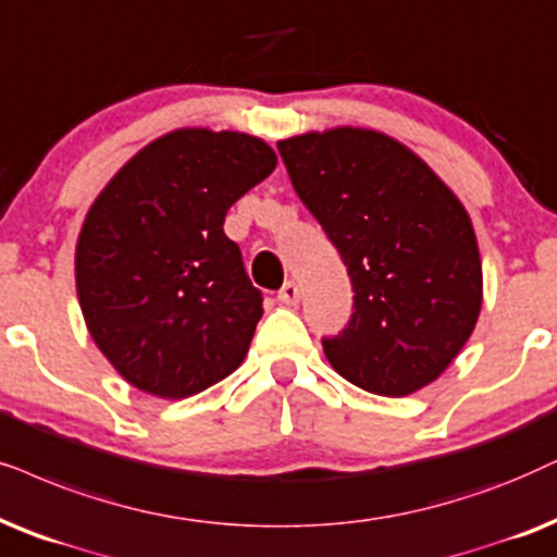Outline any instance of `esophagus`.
I'll return each mask as SVG.
<instances>
[{
  "mask_svg": "<svg viewBox=\"0 0 557 557\" xmlns=\"http://www.w3.org/2000/svg\"><path fill=\"white\" fill-rule=\"evenodd\" d=\"M299 296H301L299 286H296L294 281H288V284H284V288L278 292V301H281V305H286V307H296V305H299Z\"/></svg>",
  "mask_w": 557,
  "mask_h": 557,
  "instance_id": "esophagus-1",
  "label": "esophagus"
}]
</instances>
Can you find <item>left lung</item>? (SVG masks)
Wrapping results in <instances>:
<instances>
[{"instance_id":"obj_1","label":"left lung","mask_w":557,"mask_h":557,"mask_svg":"<svg viewBox=\"0 0 557 557\" xmlns=\"http://www.w3.org/2000/svg\"><path fill=\"white\" fill-rule=\"evenodd\" d=\"M299 199L352 281L348 327L322 341L343 379L371 394L424 388L463 350L483 301L473 222L414 150L379 129L278 140Z\"/></svg>"}]
</instances>
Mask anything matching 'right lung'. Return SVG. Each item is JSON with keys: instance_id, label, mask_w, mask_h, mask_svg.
I'll return each instance as SVG.
<instances>
[{"instance_id": "add662e5", "label": "right lung", "mask_w": 557, "mask_h": 557, "mask_svg": "<svg viewBox=\"0 0 557 557\" xmlns=\"http://www.w3.org/2000/svg\"><path fill=\"white\" fill-rule=\"evenodd\" d=\"M261 137L178 127L148 143L84 216L76 294L91 341L140 392L186 399L243 363L263 296L227 209L276 169Z\"/></svg>"}]
</instances>
